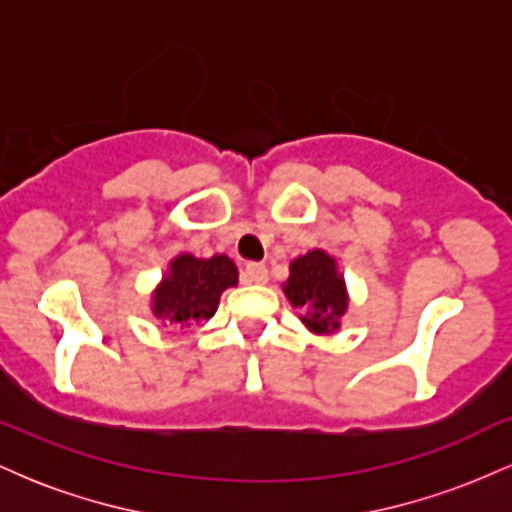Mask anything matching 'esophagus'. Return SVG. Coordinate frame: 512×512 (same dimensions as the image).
<instances>
[{"label":"esophagus","mask_w":512,"mask_h":512,"mask_svg":"<svg viewBox=\"0 0 512 512\" xmlns=\"http://www.w3.org/2000/svg\"><path fill=\"white\" fill-rule=\"evenodd\" d=\"M269 279L267 267L260 262H248L243 269V281L245 284H264Z\"/></svg>","instance_id":"1"}]
</instances>
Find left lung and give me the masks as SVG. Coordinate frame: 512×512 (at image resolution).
I'll return each instance as SVG.
<instances>
[{
  "instance_id": "8db88e82",
  "label": "left lung",
  "mask_w": 512,
  "mask_h": 512,
  "mask_svg": "<svg viewBox=\"0 0 512 512\" xmlns=\"http://www.w3.org/2000/svg\"><path fill=\"white\" fill-rule=\"evenodd\" d=\"M289 269L284 293L293 308L303 313V325L315 334L337 332L349 308V296L334 257L325 250H310L296 257Z\"/></svg>"
}]
</instances>
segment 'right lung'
<instances>
[{
    "instance_id": "right-lung-1",
    "label": "right lung",
    "mask_w": 512,
    "mask_h": 512,
    "mask_svg": "<svg viewBox=\"0 0 512 512\" xmlns=\"http://www.w3.org/2000/svg\"><path fill=\"white\" fill-rule=\"evenodd\" d=\"M238 284V267L231 257L214 255L199 260L182 255L170 262L168 274L151 296V310L158 320L175 327H195L216 313L221 293Z\"/></svg>"
}]
</instances>
